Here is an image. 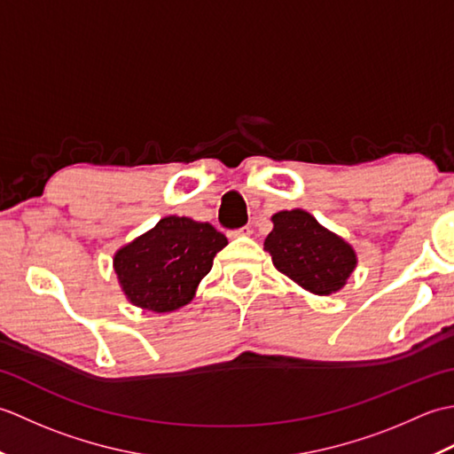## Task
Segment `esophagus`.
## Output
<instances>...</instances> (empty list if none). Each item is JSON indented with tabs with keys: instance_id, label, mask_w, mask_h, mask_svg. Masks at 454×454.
<instances>
[{
	"instance_id": "1",
	"label": "esophagus",
	"mask_w": 454,
	"mask_h": 454,
	"mask_svg": "<svg viewBox=\"0 0 454 454\" xmlns=\"http://www.w3.org/2000/svg\"><path fill=\"white\" fill-rule=\"evenodd\" d=\"M249 234H252V228H249V226H242V228L234 230V232L230 234V236H232V238H238V236H249Z\"/></svg>"
}]
</instances>
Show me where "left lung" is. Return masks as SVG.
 I'll list each match as a JSON object with an SVG mask.
<instances>
[{
	"instance_id": "8db88e82",
	"label": "left lung",
	"mask_w": 454,
	"mask_h": 454,
	"mask_svg": "<svg viewBox=\"0 0 454 454\" xmlns=\"http://www.w3.org/2000/svg\"><path fill=\"white\" fill-rule=\"evenodd\" d=\"M265 249L273 265L314 294L337 293L356 267L355 249L302 208L273 215Z\"/></svg>"
}]
</instances>
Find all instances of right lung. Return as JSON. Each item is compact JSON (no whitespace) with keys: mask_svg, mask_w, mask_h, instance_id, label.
<instances>
[{"mask_svg":"<svg viewBox=\"0 0 454 454\" xmlns=\"http://www.w3.org/2000/svg\"><path fill=\"white\" fill-rule=\"evenodd\" d=\"M228 244L208 222L166 216L113 257L114 273L129 301L150 312H173L195 296L215 255Z\"/></svg>","mask_w":454,"mask_h":454,"instance_id":"obj_1","label":"right lung"}]
</instances>
